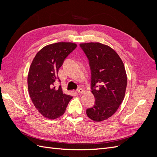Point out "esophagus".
I'll use <instances>...</instances> for the list:
<instances>
[{
    "label": "esophagus",
    "mask_w": 157,
    "mask_h": 157,
    "mask_svg": "<svg viewBox=\"0 0 157 157\" xmlns=\"http://www.w3.org/2000/svg\"><path fill=\"white\" fill-rule=\"evenodd\" d=\"M84 90L82 89V88H78V90H77V92L78 93V94H83L84 93Z\"/></svg>",
    "instance_id": "1"
}]
</instances>
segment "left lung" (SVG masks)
<instances>
[{
    "label": "left lung",
    "mask_w": 157,
    "mask_h": 157,
    "mask_svg": "<svg viewBox=\"0 0 157 157\" xmlns=\"http://www.w3.org/2000/svg\"><path fill=\"white\" fill-rule=\"evenodd\" d=\"M91 70L94 107L86 109L94 121L106 120L115 113L124 98L127 76L124 63L117 52L99 42L80 44Z\"/></svg>",
    "instance_id": "left-lung-1"
}]
</instances>
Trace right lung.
<instances>
[{"mask_svg": "<svg viewBox=\"0 0 157 157\" xmlns=\"http://www.w3.org/2000/svg\"><path fill=\"white\" fill-rule=\"evenodd\" d=\"M76 48L72 42H57L42 48L33 59L27 77L28 90L35 107L42 116L56 119L63 115L72 96L56 89L54 82L65 59ZM59 81L60 80H59Z\"/></svg>", "mask_w": 157, "mask_h": 157, "instance_id": "right-lung-1", "label": "right lung"}]
</instances>
